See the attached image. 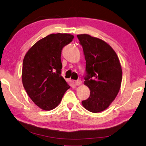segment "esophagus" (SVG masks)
Returning <instances> with one entry per match:
<instances>
[{
  "instance_id": "1",
  "label": "esophagus",
  "mask_w": 146,
  "mask_h": 146,
  "mask_svg": "<svg viewBox=\"0 0 146 146\" xmlns=\"http://www.w3.org/2000/svg\"><path fill=\"white\" fill-rule=\"evenodd\" d=\"M81 83H82V81H81V80H78L77 81H75V84L77 86H80V84H81Z\"/></svg>"
}]
</instances>
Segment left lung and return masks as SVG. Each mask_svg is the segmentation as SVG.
<instances>
[{"label":"left lung","mask_w":146,"mask_h":146,"mask_svg":"<svg viewBox=\"0 0 146 146\" xmlns=\"http://www.w3.org/2000/svg\"><path fill=\"white\" fill-rule=\"evenodd\" d=\"M86 60L84 84L90 97L81 103L86 110L97 113L106 110L119 93L123 72L116 53L104 40L88 34L77 35Z\"/></svg>","instance_id":"8db88e82"}]
</instances>
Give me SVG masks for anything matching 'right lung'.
Segmentation results:
<instances>
[{
  "label": "right lung",
  "instance_id": "obj_1",
  "mask_svg": "<svg viewBox=\"0 0 146 146\" xmlns=\"http://www.w3.org/2000/svg\"><path fill=\"white\" fill-rule=\"evenodd\" d=\"M73 38L69 33H52L38 40L25 54L22 73L23 86L40 109H55L70 88L61 75V54L63 46Z\"/></svg>",
  "mask_w": 146,
  "mask_h": 146
}]
</instances>
